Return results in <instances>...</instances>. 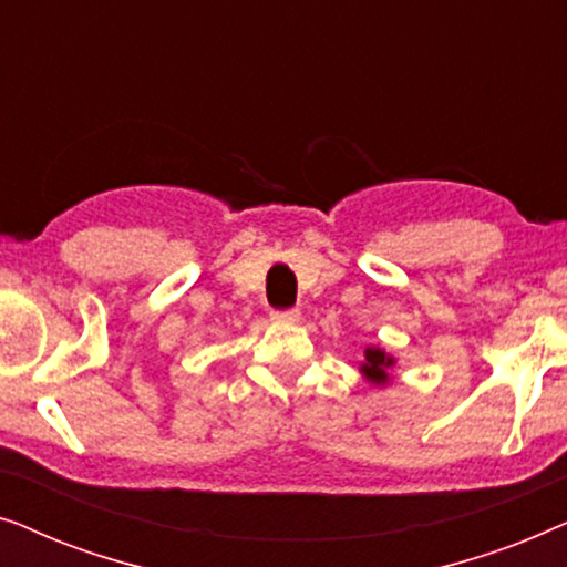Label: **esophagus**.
<instances>
[{"mask_svg": "<svg viewBox=\"0 0 567 567\" xmlns=\"http://www.w3.org/2000/svg\"><path fill=\"white\" fill-rule=\"evenodd\" d=\"M270 320L276 322H299V309H274Z\"/></svg>", "mask_w": 567, "mask_h": 567, "instance_id": "obj_1", "label": "esophagus"}]
</instances>
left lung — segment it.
Returning <instances> with one entry per match:
<instances>
[{"label":"left lung","instance_id":"left-lung-1","mask_svg":"<svg viewBox=\"0 0 567 567\" xmlns=\"http://www.w3.org/2000/svg\"><path fill=\"white\" fill-rule=\"evenodd\" d=\"M392 363L394 361L384 351H379V348H367V363H363L361 371L371 379V382L384 384L386 382V369H390Z\"/></svg>","mask_w":567,"mask_h":567}]
</instances>
